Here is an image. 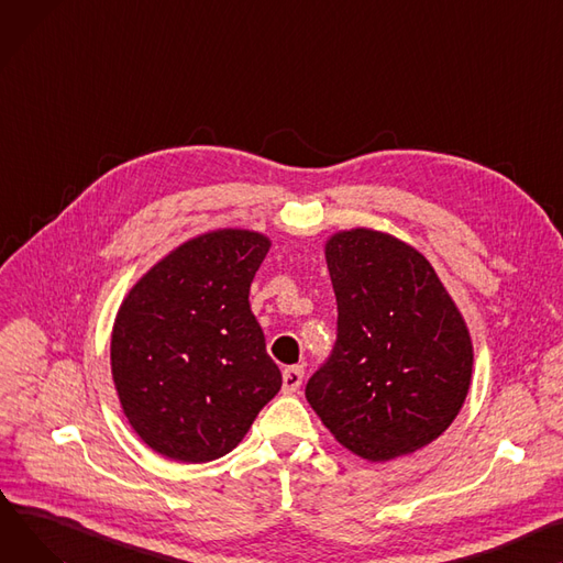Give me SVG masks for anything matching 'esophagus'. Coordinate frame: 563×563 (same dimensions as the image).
Instances as JSON below:
<instances>
[{
  "label": "esophagus",
  "instance_id": "obj_1",
  "mask_svg": "<svg viewBox=\"0 0 563 563\" xmlns=\"http://www.w3.org/2000/svg\"><path fill=\"white\" fill-rule=\"evenodd\" d=\"M303 383V368L301 366H287L283 371V391L294 394Z\"/></svg>",
  "mask_w": 563,
  "mask_h": 563
}]
</instances>
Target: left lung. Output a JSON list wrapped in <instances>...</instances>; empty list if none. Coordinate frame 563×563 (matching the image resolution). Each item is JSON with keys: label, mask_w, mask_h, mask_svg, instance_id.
Listing matches in <instances>:
<instances>
[{"label": "left lung", "mask_w": 563, "mask_h": 563, "mask_svg": "<svg viewBox=\"0 0 563 563\" xmlns=\"http://www.w3.org/2000/svg\"><path fill=\"white\" fill-rule=\"evenodd\" d=\"M336 342L306 398L351 453L409 455L460 415L473 373L462 312L430 262L394 235L353 229L325 242Z\"/></svg>", "instance_id": "left-lung-1"}]
</instances>
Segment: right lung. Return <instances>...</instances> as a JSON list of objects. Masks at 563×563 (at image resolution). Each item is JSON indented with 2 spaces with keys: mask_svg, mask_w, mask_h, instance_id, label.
Segmentation results:
<instances>
[{
  "mask_svg": "<svg viewBox=\"0 0 563 563\" xmlns=\"http://www.w3.org/2000/svg\"><path fill=\"white\" fill-rule=\"evenodd\" d=\"M272 242L219 229L167 253L126 294L110 368L137 437L163 457L203 464L244 439L280 389L249 303Z\"/></svg>",
  "mask_w": 563,
  "mask_h": 563,
  "instance_id": "1",
  "label": "right lung"
}]
</instances>
